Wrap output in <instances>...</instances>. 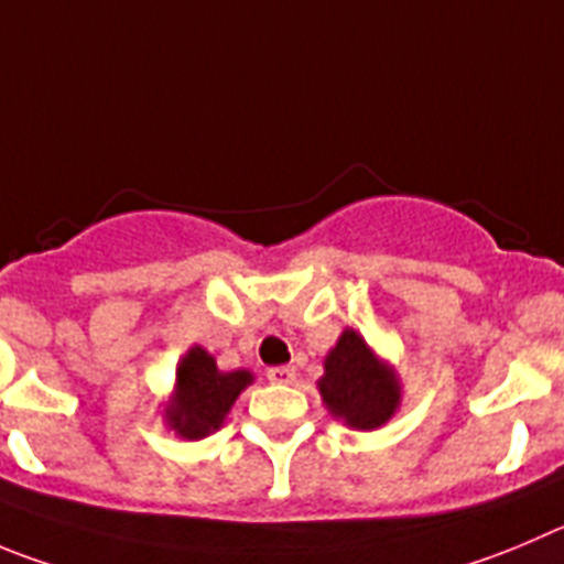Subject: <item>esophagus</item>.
<instances>
[{"instance_id": "34e87169", "label": "esophagus", "mask_w": 564, "mask_h": 564, "mask_svg": "<svg viewBox=\"0 0 564 564\" xmlns=\"http://www.w3.org/2000/svg\"><path fill=\"white\" fill-rule=\"evenodd\" d=\"M267 378H270L272 383H292L294 378H297V370H294L292 365L270 367V370H267Z\"/></svg>"}]
</instances>
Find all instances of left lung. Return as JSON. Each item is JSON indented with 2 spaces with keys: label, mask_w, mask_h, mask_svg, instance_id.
Returning a JSON list of instances; mask_svg holds the SVG:
<instances>
[{
  "label": "left lung",
  "mask_w": 564,
  "mask_h": 564,
  "mask_svg": "<svg viewBox=\"0 0 564 564\" xmlns=\"http://www.w3.org/2000/svg\"><path fill=\"white\" fill-rule=\"evenodd\" d=\"M317 387L328 412L359 431L381 429L401 406V381L394 370L354 328L341 330L325 356V376Z\"/></svg>",
  "instance_id": "left-lung-1"
}]
</instances>
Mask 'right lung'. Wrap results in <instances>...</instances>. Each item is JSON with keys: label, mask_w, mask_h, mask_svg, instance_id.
<instances>
[{"label": "right lung", "mask_w": 564, "mask_h": 564, "mask_svg": "<svg viewBox=\"0 0 564 564\" xmlns=\"http://www.w3.org/2000/svg\"><path fill=\"white\" fill-rule=\"evenodd\" d=\"M250 383L252 372H223L208 350L194 345L177 365L175 394L163 409L166 425L183 440H203L210 431L223 429L230 406Z\"/></svg>", "instance_id": "right-lung-1"}]
</instances>
